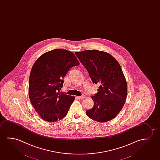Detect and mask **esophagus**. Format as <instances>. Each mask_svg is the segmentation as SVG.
<instances>
[{
    "mask_svg": "<svg viewBox=\"0 0 160 160\" xmlns=\"http://www.w3.org/2000/svg\"><path fill=\"white\" fill-rule=\"evenodd\" d=\"M77 98H80V99H82V98H85V95H81L80 96H78Z\"/></svg>",
    "mask_w": 160,
    "mask_h": 160,
    "instance_id": "34e87169",
    "label": "esophagus"
}]
</instances>
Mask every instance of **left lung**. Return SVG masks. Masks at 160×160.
I'll return each instance as SVG.
<instances>
[{"label":"left lung","mask_w":160,"mask_h":160,"mask_svg":"<svg viewBox=\"0 0 160 160\" xmlns=\"http://www.w3.org/2000/svg\"><path fill=\"white\" fill-rule=\"evenodd\" d=\"M75 54L93 83L99 85L98 92L91 97L94 106L86 111L87 116L101 123L111 121L121 111L127 98V81L121 66L111 54L102 51L86 50Z\"/></svg>","instance_id":"8db88e82"}]
</instances>
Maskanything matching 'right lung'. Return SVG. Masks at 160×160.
<instances>
[{"label":"right lung","mask_w":160,"mask_h":160,"mask_svg":"<svg viewBox=\"0 0 160 160\" xmlns=\"http://www.w3.org/2000/svg\"><path fill=\"white\" fill-rule=\"evenodd\" d=\"M78 65L73 53L56 49L40 56L33 65L29 78V98L44 121L56 122L67 116L75 98L60 93V90L70 69Z\"/></svg>","instance_id":"right-lung-1"}]
</instances>
